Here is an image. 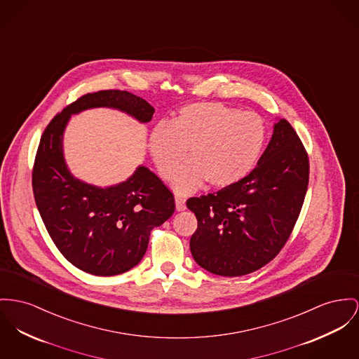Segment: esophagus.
<instances>
[{
    "label": "esophagus",
    "mask_w": 359,
    "mask_h": 359,
    "mask_svg": "<svg viewBox=\"0 0 359 359\" xmlns=\"http://www.w3.org/2000/svg\"><path fill=\"white\" fill-rule=\"evenodd\" d=\"M187 208V204H185V200L182 197H175V210L177 211H184Z\"/></svg>",
    "instance_id": "34e87169"
}]
</instances>
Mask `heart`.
<instances>
[{
  "instance_id": "obj_1",
  "label": "heart",
  "mask_w": 359,
  "mask_h": 359,
  "mask_svg": "<svg viewBox=\"0 0 359 359\" xmlns=\"http://www.w3.org/2000/svg\"><path fill=\"white\" fill-rule=\"evenodd\" d=\"M266 139V125L253 111H241L217 102L182 107L171 123L161 122L149 137V151L158 171L171 178L189 149L190 161L172 177V187L187 194L205 181L230 187L256 166Z\"/></svg>"
}]
</instances>
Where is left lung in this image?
Returning <instances> with one entry per match:
<instances>
[{"instance_id": "8db88e82", "label": "left lung", "mask_w": 359, "mask_h": 359, "mask_svg": "<svg viewBox=\"0 0 359 359\" xmlns=\"http://www.w3.org/2000/svg\"><path fill=\"white\" fill-rule=\"evenodd\" d=\"M309 184V158L288 121L279 120L257 166L241 181L191 197L197 217L193 259L220 276H242L273 260L286 245Z\"/></svg>"}]
</instances>
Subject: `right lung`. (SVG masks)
<instances>
[{
  "label": "right lung",
  "mask_w": 359,
  "mask_h": 359,
  "mask_svg": "<svg viewBox=\"0 0 359 359\" xmlns=\"http://www.w3.org/2000/svg\"><path fill=\"white\" fill-rule=\"evenodd\" d=\"M111 107L140 122L155 109L128 91L106 90L80 96L50 121L36 151L32 191L48 236L76 268L120 275L140 263L151 231L174 214V196L149 168L139 166L125 182L97 188L74 178L67 168L62 136L72 114Z\"/></svg>",
  "instance_id": "add662e5"
}]
</instances>
